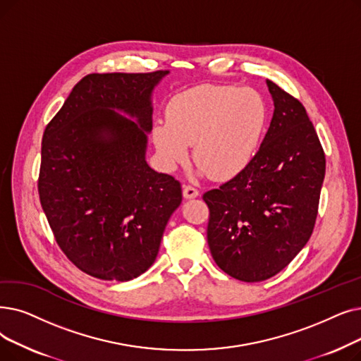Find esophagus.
<instances>
[{
    "instance_id": "esophagus-1",
    "label": "esophagus",
    "mask_w": 361,
    "mask_h": 361,
    "mask_svg": "<svg viewBox=\"0 0 361 361\" xmlns=\"http://www.w3.org/2000/svg\"><path fill=\"white\" fill-rule=\"evenodd\" d=\"M183 196H184V199H195L199 196V192L192 185H184Z\"/></svg>"
}]
</instances>
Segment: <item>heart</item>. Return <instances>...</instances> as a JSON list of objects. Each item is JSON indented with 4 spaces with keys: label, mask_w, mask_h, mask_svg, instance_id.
<instances>
[{
    "label": "heart",
    "mask_w": 361,
    "mask_h": 361,
    "mask_svg": "<svg viewBox=\"0 0 361 361\" xmlns=\"http://www.w3.org/2000/svg\"><path fill=\"white\" fill-rule=\"evenodd\" d=\"M168 121L154 123L152 138L166 169L189 156L202 174L230 180L254 159L267 122V107L250 88L200 85L171 100Z\"/></svg>",
    "instance_id": "1"
}]
</instances>
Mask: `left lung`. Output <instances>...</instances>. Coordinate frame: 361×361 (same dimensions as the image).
<instances>
[{"instance_id":"8db88e82","label":"left lung","mask_w":361,"mask_h":361,"mask_svg":"<svg viewBox=\"0 0 361 361\" xmlns=\"http://www.w3.org/2000/svg\"><path fill=\"white\" fill-rule=\"evenodd\" d=\"M274 112L254 159L203 195L216 265L242 281L276 276L300 254L316 224L324 152L305 107L267 80Z\"/></svg>"}]
</instances>
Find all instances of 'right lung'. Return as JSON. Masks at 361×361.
Segmentation results:
<instances>
[{
    "label": "right lung",
    "instance_id": "add662e5",
    "mask_svg": "<svg viewBox=\"0 0 361 361\" xmlns=\"http://www.w3.org/2000/svg\"><path fill=\"white\" fill-rule=\"evenodd\" d=\"M168 73H90L44 131L41 207L60 249L92 277L143 274L181 203L180 183L146 162L152 94Z\"/></svg>",
    "mask_w": 361,
    "mask_h": 361
}]
</instances>
